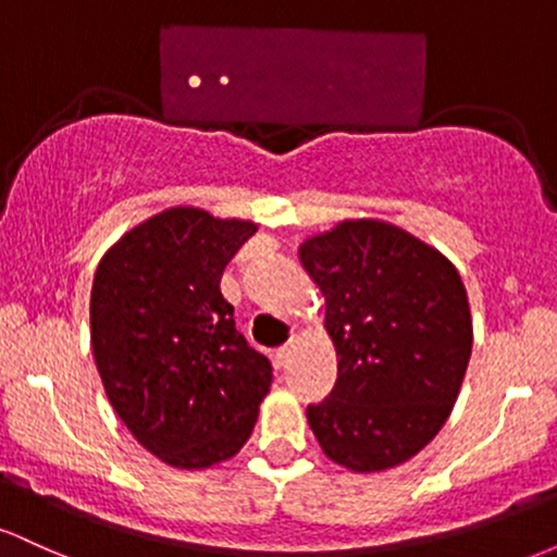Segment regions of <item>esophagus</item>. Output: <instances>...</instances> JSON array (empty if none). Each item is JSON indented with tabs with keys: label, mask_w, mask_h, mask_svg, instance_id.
Wrapping results in <instances>:
<instances>
[{
	"label": "esophagus",
	"mask_w": 557,
	"mask_h": 557,
	"mask_svg": "<svg viewBox=\"0 0 557 557\" xmlns=\"http://www.w3.org/2000/svg\"><path fill=\"white\" fill-rule=\"evenodd\" d=\"M293 348H296V345H293V341L285 343L283 348H277V363H280V367H287V363H290Z\"/></svg>",
	"instance_id": "esophagus-1"
}]
</instances>
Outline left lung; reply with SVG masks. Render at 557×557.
<instances>
[{"instance_id":"1","label":"left lung","mask_w":557,"mask_h":557,"mask_svg":"<svg viewBox=\"0 0 557 557\" xmlns=\"http://www.w3.org/2000/svg\"><path fill=\"white\" fill-rule=\"evenodd\" d=\"M327 300L337 350L330 398L306 408L324 456L385 471L443 430L471 359L461 274L432 246L380 220H348L300 246Z\"/></svg>"}]
</instances>
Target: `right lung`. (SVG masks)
<instances>
[{"mask_svg":"<svg viewBox=\"0 0 557 557\" xmlns=\"http://www.w3.org/2000/svg\"><path fill=\"white\" fill-rule=\"evenodd\" d=\"M257 225L175 207L125 233L99 261L91 348L133 437L175 469L227 461L251 437L272 363L235 330L227 261Z\"/></svg>","mask_w":557,"mask_h":557,"instance_id":"add662e5","label":"right lung"}]
</instances>
